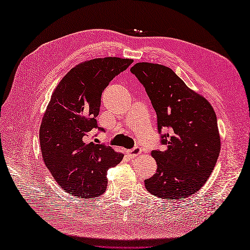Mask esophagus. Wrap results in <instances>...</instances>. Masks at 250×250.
I'll return each mask as SVG.
<instances>
[{
  "label": "esophagus",
  "mask_w": 250,
  "mask_h": 250,
  "mask_svg": "<svg viewBox=\"0 0 250 250\" xmlns=\"http://www.w3.org/2000/svg\"><path fill=\"white\" fill-rule=\"evenodd\" d=\"M142 152V149L140 146H136L134 148H132V149L128 150V155L131 157V158H135L140 155V153Z\"/></svg>",
  "instance_id": "34e87169"
}]
</instances>
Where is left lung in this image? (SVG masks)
<instances>
[{"instance_id": "1", "label": "left lung", "mask_w": 250, "mask_h": 250, "mask_svg": "<svg viewBox=\"0 0 250 250\" xmlns=\"http://www.w3.org/2000/svg\"><path fill=\"white\" fill-rule=\"evenodd\" d=\"M130 71L150 99L164 145L162 150L151 151L158 168L152 177L145 179L147 191L169 200L194 194L213 172L220 153L213 107L169 67L141 62Z\"/></svg>"}]
</instances>
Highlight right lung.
I'll return each instance as SVG.
<instances>
[{
    "mask_svg": "<svg viewBox=\"0 0 250 250\" xmlns=\"http://www.w3.org/2000/svg\"><path fill=\"white\" fill-rule=\"evenodd\" d=\"M133 60L100 58L73 67L55 89L40 128L45 166L67 193L93 199L105 192L107 169L124 156L105 144L89 140L98 125L101 97L118 74Z\"/></svg>",
    "mask_w": 250,
    "mask_h": 250,
    "instance_id": "add662e5",
    "label": "right lung"
}]
</instances>
